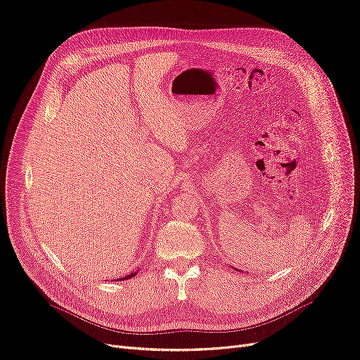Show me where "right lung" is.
Here are the masks:
<instances>
[{
    "label": "right lung",
    "mask_w": 360,
    "mask_h": 360,
    "mask_svg": "<svg viewBox=\"0 0 360 360\" xmlns=\"http://www.w3.org/2000/svg\"><path fill=\"white\" fill-rule=\"evenodd\" d=\"M135 275H136V274H131V275H128V276H124L123 279H128V278H132V276H135Z\"/></svg>",
    "instance_id": "add662e5"
}]
</instances>
